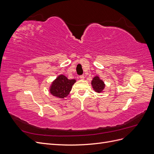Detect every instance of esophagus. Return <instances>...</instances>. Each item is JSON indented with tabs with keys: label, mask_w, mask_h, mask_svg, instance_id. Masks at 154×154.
<instances>
[{
	"label": "esophagus",
	"mask_w": 154,
	"mask_h": 154,
	"mask_svg": "<svg viewBox=\"0 0 154 154\" xmlns=\"http://www.w3.org/2000/svg\"><path fill=\"white\" fill-rule=\"evenodd\" d=\"M80 78L81 79V80H84L85 76H84V75H81V76H80Z\"/></svg>",
	"instance_id": "34e87169"
}]
</instances>
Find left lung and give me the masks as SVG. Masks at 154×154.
Returning a JSON list of instances; mask_svg holds the SVG:
<instances>
[{
  "instance_id": "8db88e82",
  "label": "left lung",
  "mask_w": 154,
  "mask_h": 154,
  "mask_svg": "<svg viewBox=\"0 0 154 154\" xmlns=\"http://www.w3.org/2000/svg\"><path fill=\"white\" fill-rule=\"evenodd\" d=\"M91 85L93 89L98 93L103 92L105 86L103 81L101 80L100 77L97 76L93 78L91 82Z\"/></svg>"
}]
</instances>
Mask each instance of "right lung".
Here are the masks:
<instances>
[{"label": "right lung", "mask_w": 154, "mask_h": 154, "mask_svg": "<svg viewBox=\"0 0 154 154\" xmlns=\"http://www.w3.org/2000/svg\"><path fill=\"white\" fill-rule=\"evenodd\" d=\"M75 82L76 80L74 79L69 80L66 76L61 74L53 82L49 91L53 96L63 99L69 95Z\"/></svg>", "instance_id": "obj_1"}]
</instances>
